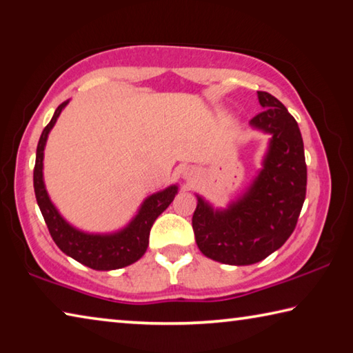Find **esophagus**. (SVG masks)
I'll return each mask as SVG.
<instances>
[{
    "label": "esophagus",
    "instance_id": "1",
    "mask_svg": "<svg viewBox=\"0 0 353 353\" xmlns=\"http://www.w3.org/2000/svg\"><path fill=\"white\" fill-rule=\"evenodd\" d=\"M190 176H191V171H187V172H185V177H187V179H188Z\"/></svg>",
    "mask_w": 353,
    "mask_h": 353
}]
</instances>
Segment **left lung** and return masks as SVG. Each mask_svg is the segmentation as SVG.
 Segmentation results:
<instances>
[{
    "label": "left lung",
    "instance_id": "obj_1",
    "mask_svg": "<svg viewBox=\"0 0 353 353\" xmlns=\"http://www.w3.org/2000/svg\"><path fill=\"white\" fill-rule=\"evenodd\" d=\"M263 110L250 126L271 134L263 168L246 193L225 208L198 196L193 230L202 254L225 265H254L283 246L307 193V165L297 121L277 98L259 92Z\"/></svg>",
    "mask_w": 353,
    "mask_h": 353
}]
</instances>
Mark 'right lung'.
Here are the masks:
<instances>
[{"mask_svg":"<svg viewBox=\"0 0 353 353\" xmlns=\"http://www.w3.org/2000/svg\"><path fill=\"white\" fill-rule=\"evenodd\" d=\"M68 101H65L57 107L51 121L43 129L37 145V155H35L34 166V191L40 212L48 225V230L52 240L71 259L82 263L92 270L110 271L119 268L129 266L140 260L146 252L149 244V232L154 221L168 205L177 194V185L165 188L163 191L154 193L143 202L135 218L115 234H85V232L74 229L65 221L57 208L52 205L50 196L46 193L43 182V151L48 140V134L51 132L61 112L65 109Z\"/></svg>","mask_w":353,"mask_h":353,"instance_id":"add662e5","label":"right lung"}]
</instances>
